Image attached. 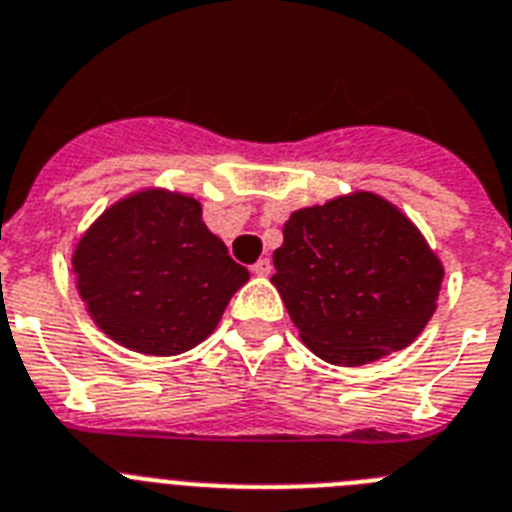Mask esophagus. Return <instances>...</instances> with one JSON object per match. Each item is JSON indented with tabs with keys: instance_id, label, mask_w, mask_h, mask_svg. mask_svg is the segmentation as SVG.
<instances>
[{
	"instance_id": "34e87169",
	"label": "esophagus",
	"mask_w": 512,
	"mask_h": 512,
	"mask_svg": "<svg viewBox=\"0 0 512 512\" xmlns=\"http://www.w3.org/2000/svg\"><path fill=\"white\" fill-rule=\"evenodd\" d=\"M270 270H273V262H270L268 257H262V260H257L255 265H252V273L260 275V278H265V275H270Z\"/></svg>"
}]
</instances>
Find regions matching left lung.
Segmentation results:
<instances>
[{"label":"left lung","instance_id":"8db88e82","mask_svg":"<svg viewBox=\"0 0 512 512\" xmlns=\"http://www.w3.org/2000/svg\"><path fill=\"white\" fill-rule=\"evenodd\" d=\"M273 265L270 281L304 345L335 366L407 348L433 317L443 281L417 226L373 193L291 213Z\"/></svg>","mask_w":512,"mask_h":512}]
</instances>
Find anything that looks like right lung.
I'll use <instances>...</instances> for the list:
<instances>
[{
    "instance_id": "right-lung-1",
    "label": "right lung",
    "mask_w": 512,
    "mask_h": 512,
    "mask_svg": "<svg viewBox=\"0 0 512 512\" xmlns=\"http://www.w3.org/2000/svg\"><path fill=\"white\" fill-rule=\"evenodd\" d=\"M182 193H133L84 231L71 265L90 317L110 340L177 355L206 340L244 283L226 244Z\"/></svg>"
}]
</instances>
